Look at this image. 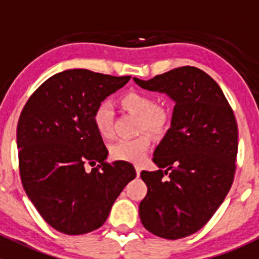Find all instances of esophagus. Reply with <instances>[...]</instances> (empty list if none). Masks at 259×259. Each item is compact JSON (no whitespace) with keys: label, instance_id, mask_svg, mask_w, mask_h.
Wrapping results in <instances>:
<instances>
[{"label":"esophagus","instance_id":"1","mask_svg":"<svg viewBox=\"0 0 259 259\" xmlns=\"http://www.w3.org/2000/svg\"><path fill=\"white\" fill-rule=\"evenodd\" d=\"M135 170H137V176L139 177L140 173H142V168L139 165H135Z\"/></svg>","mask_w":259,"mask_h":259}]
</instances>
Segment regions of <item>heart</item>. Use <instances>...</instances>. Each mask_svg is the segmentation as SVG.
I'll return each instance as SVG.
<instances>
[{"label": "heart", "instance_id": "1", "mask_svg": "<svg viewBox=\"0 0 259 259\" xmlns=\"http://www.w3.org/2000/svg\"><path fill=\"white\" fill-rule=\"evenodd\" d=\"M122 108L139 116L138 129L145 130L153 135H161L169 125V114L163 108L156 106L155 99L142 91H129L120 99ZM93 122L96 132L103 138L113 134V106L109 101L98 104L93 113ZM150 148V138L142 134L134 139H120L111 144L110 156L114 160L126 163H142Z\"/></svg>", "mask_w": 259, "mask_h": 259}]
</instances>
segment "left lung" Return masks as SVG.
I'll return each mask as SVG.
<instances>
[{"mask_svg": "<svg viewBox=\"0 0 259 259\" xmlns=\"http://www.w3.org/2000/svg\"><path fill=\"white\" fill-rule=\"evenodd\" d=\"M134 81L176 103L170 127L154 150L159 170L140 174L148 187L140 221L161 238H184L207 224L231 189L238 151L236 117L218 83L198 67Z\"/></svg>", "mask_w": 259, "mask_h": 259, "instance_id": "8db88e82", "label": "left lung"}]
</instances>
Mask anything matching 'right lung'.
Listing matches in <instances>:
<instances>
[{
	"label": "right lung",
	"instance_id": "right-lung-1",
	"mask_svg": "<svg viewBox=\"0 0 259 259\" xmlns=\"http://www.w3.org/2000/svg\"><path fill=\"white\" fill-rule=\"evenodd\" d=\"M130 80L85 69L48 79L27 100L17 124L18 165L23 189L40 215L61 233L100 228L125 185L133 164L106 163L108 149L93 113ZM99 164L86 172V163Z\"/></svg>",
	"mask_w": 259,
	"mask_h": 259
}]
</instances>
